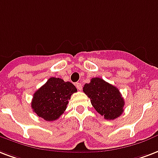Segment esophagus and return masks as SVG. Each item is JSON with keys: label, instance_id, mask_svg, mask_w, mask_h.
<instances>
[{"label": "esophagus", "instance_id": "obj_1", "mask_svg": "<svg viewBox=\"0 0 158 158\" xmlns=\"http://www.w3.org/2000/svg\"><path fill=\"white\" fill-rule=\"evenodd\" d=\"M76 88L79 90H82V84L80 83H77L76 84Z\"/></svg>", "mask_w": 158, "mask_h": 158}]
</instances>
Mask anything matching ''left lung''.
I'll return each mask as SVG.
<instances>
[{
  "label": "left lung",
  "instance_id": "left-lung-1",
  "mask_svg": "<svg viewBox=\"0 0 158 158\" xmlns=\"http://www.w3.org/2000/svg\"><path fill=\"white\" fill-rule=\"evenodd\" d=\"M83 91L90 98L93 107L108 120L118 118L123 112L124 99L115 86L101 78H93L84 84Z\"/></svg>",
  "mask_w": 158,
  "mask_h": 158
}]
</instances>
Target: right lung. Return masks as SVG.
<instances>
[{
    "instance_id": "right-lung-1",
    "label": "right lung",
    "mask_w": 158,
    "mask_h": 158,
    "mask_svg": "<svg viewBox=\"0 0 158 158\" xmlns=\"http://www.w3.org/2000/svg\"><path fill=\"white\" fill-rule=\"evenodd\" d=\"M75 92L77 89L72 83L51 77L34 94L31 108L45 121H54L65 111L71 95Z\"/></svg>"
}]
</instances>
